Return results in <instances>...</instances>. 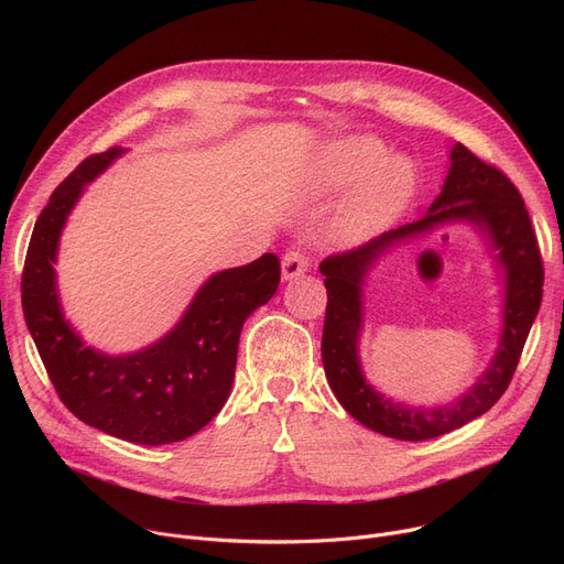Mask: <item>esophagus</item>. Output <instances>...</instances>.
<instances>
[{"mask_svg": "<svg viewBox=\"0 0 564 564\" xmlns=\"http://www.w3.org/2000/svg\"><path fill=\"white\" fill-rule=\"evenodd\" d=\"M306 270H308V258H306V253L302 249L285 251V256L281 260V272H283L285 281L302 276Z\"/></svg>", "mask_w": 564, "mask_h": 564, "instance_id": "1", "label": "esophagus"}]
</instances>
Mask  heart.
<instances>
[{
	"instance_id": "b5f03b06",
	"label": "heart",
	"mask_w": 564,
	"mask_h": 564,
	"mask_svg": "<svg viewBox=\"0 0 564 564\" xmlns=\"http://www.w3.org/2000/svg\"><path fill=\"white\" fill-rule=\"evenodd\" d=\"M383 145L372 137H354L327 153L322 169L334 183H349L366 175L359 192L349 200L343 226L349 232L366 230L391 215L411 185V164L402 158L383 159Z\"/></svg>"
}]
</instances>
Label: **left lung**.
I'll return each instance as SVG.
<instances>
[{"label": "left lung", "mask_w": 564, "mask_h": 564, "mask_svg": "<svg viewBox=\"0 0 564 564\" xmlns=\"http://www.w3.org/2000/svg\"><path fill=\"white\" fill-rule=\"evenodd\" d=\"M448 218H466L487 229L499 249V261L507 267V324L501 349L477 387L457 403L436 410L402 408L372 392L358 368L360 279L367 264L393 241ZM319 272L327 276L322 364L329 387L349 416L400 441H427L448 434L476 421L500 400L519 366L532 319L542 304L544 285L540 245L519 189L498 166L470 153L462 143L453 148L446 183L423 219L383 232L361 247L327 256L319 262Z\"/></svg>", "instance_id": "left-lung-1"}]
</instances>
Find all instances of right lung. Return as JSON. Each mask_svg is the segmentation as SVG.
Here are the masks:
<instances>
[{
	"label": "right lung",
	"mask_w": 564,
	"mask_h": 564,
	"mask_svg": "<svg viewBox=\"0 0 564 564\" xmlns=\"http://www.w3.org/2000/svg\"><path fill=\"white\" fill-rule=\"evenodd\" d=\"M123 151L88 155L58 185L36 219L22 270V311L52 387L68 411L100 432L143 446L183 441L228 400L245 319L274 297L276 253L207 281L177 327L128 357H105L68 327L54 285L58 235L86 183Z\"/></svg>",
	"instance_id": "add662e5"
}]
</instances>
